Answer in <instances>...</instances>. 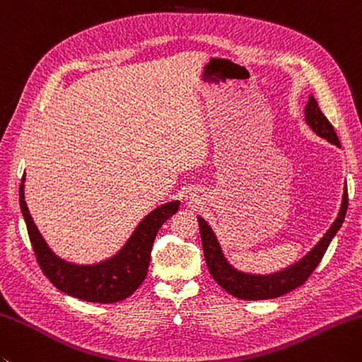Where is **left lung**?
Returning <instances> with one entry per match:
<instances>
[{"mask_svg": "<svg viewBox=\"0 0 362 362\" xmlns=\"http://www.w3.org/2000/svg\"><path fill=\"white\" fill-rule=\"evenodd\" d=\"M304 119H306V124L313 129L315 134H318V136L327 139L331 144L341 146L337 134L334 132V127L331 125L327 116H325L320 108H318V103L314 95L309 97V102L306 105V108H304ZM346 207H349V191H346L345 183L341 210H339L337 218L334 219V223L331 224V228L320 238V242H318L306 256L296 260L295 264L282 268L279 272L268 274H256L237 270V268L226 259L223 247L219 245V240L216 238L214 229L210 228L209 223L205 221L202 216H197L204 257L205 262H207L211 278H214L226 292L237 296L240 300H270L292 292L293 288L303 286L304 281H306L310 273L315 270V267L320 264V260L323 257V254L327 252L331 240L336 237L337 230L342 228Z\"/></svg>", "mask_w": 362, "mask_h": 362, "instance_id": "obj_1", "label": "left lung"}]
</instances>
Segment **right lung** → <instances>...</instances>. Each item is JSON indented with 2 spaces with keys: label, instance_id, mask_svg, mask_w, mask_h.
<instances>
[{
  "label": "right lung",
  "instance_id": "obj_1",
  "mask_svg": "<svg viewBox=\"0 0 362 362\" xmlns=\"http://www.w3.org/2000/svg\"><path fill=\"white\" fill-rule=\"evenodd\" d=\"M25 179L26 175L21 177L20 183V209L35 257L52 284L64 293L89 303L111 304L129 298L146 278L157 232L179 210L180 201L161 204L147 214L111 257L83 265L61 259L42 237L25 201Z\"/></svg>",
  "mask_w": 362,
  "mask_h": 362
}]
</instances>
